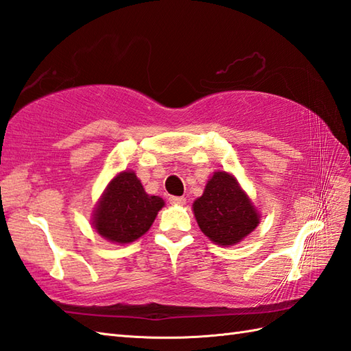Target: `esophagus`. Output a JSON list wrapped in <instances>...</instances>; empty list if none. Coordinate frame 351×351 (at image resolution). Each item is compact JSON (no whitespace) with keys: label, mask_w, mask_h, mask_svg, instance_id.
Masks as SVG:
<instances>
[{"label":"esophagus","mask_w":351,"mask_h":351,"mask_svg":"<svg viewBox=\"0 0 351 351\" xmlns=\"http://www.w3.org/2000/svg\"><path fill=\"white\" fill-rule=\"evenodd\" d=\"M169 202L172 203V205H178V206H182L186 203V199L185 197H178V195H172V197L169 199Z\"/></svg>","instance_id":"obj_1"}]
</instances>
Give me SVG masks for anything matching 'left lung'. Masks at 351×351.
Instances as JSON below:
<instances>
[{
    "label": "left lung",
    "mask_w": 351,
    "mask_h": 351,
    "mask_svg": "<svg viewBox=\"0 0 351 351\" xmlns=\"http://www.w3.org/2000/svg\"><path fill=\"white\" fill-rule=\"evenodd\" d=\"M200 230L217 245H234L256 229L260 215L236 178L215 172L193 203Z\"/></svg>",
    "instance_id": "1"
}]
</instances>
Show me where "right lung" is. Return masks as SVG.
Returning a JSON list of instances; mask_svg holds the SVG:
<instances>
[{"instance_id": "1", "label": "right lung", "mask_w": 351, "mask_h": 351, "mask_svg": "<svg viewBox=\"0 0 351 351\" xmlns=\"http://www.w3.org/2000/svg\"><path fill=\"white\" fill-rule=\"evenodd\" d=\"M165 200L149 195L132 170L109 182L93 215L95 232L104 239L130 243L149 230Z\"/></svg>"}]
</instances>
